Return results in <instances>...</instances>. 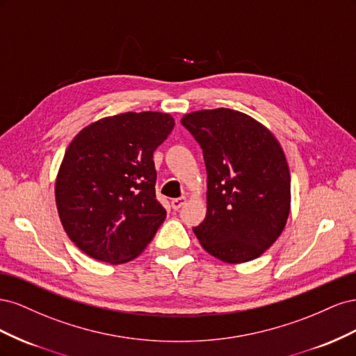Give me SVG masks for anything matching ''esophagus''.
<instances>
[{
    "instance_id": "1",
    "label": "esophagus",
    "mask_w": 356,
    "mask_h": 356,
    "mask_svg": "<svg viewBox=\"0 0 356 356\" xmlns=\"http://www.w3.org/2000/svg\"><path fill=\"white\" fill-rule=\"evenodd\" d=\"M186 202H187V197H186V196H181V197H178V199H172L170 204H172V208H174L175 211H178Z\"/></svg>"
}]
</instances>
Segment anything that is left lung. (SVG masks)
Listing matches in <instances>:
<instances>
[{
  "label": "left lung",
  "mask_w": 356,
  "mask_h": 356,
  "mask_svg": "<svg viewBox=\"0 0 356 356\" xmlns=\"http://www.w3.org/2000/svg\"><path fill=\"white\" fill-rule=\"evenodd\" d=\"M203 149L207 217L193 229L203 250L239 264L255 260L285 229L291 175L276 136L251 115L230 108L181 118Z\"/></svg>",
  "instance_id": "1"
}]
</instances>
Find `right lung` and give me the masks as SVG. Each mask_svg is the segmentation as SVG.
<instances>
[{
	"label": "right lung",
	"mask_w": 356,
	"mask_h": 356,
	"mask_svg": "<svg viewBox=\"0 0 356 356\" xmlns=\"http://www.w3.org/2000/svg\"><path fill=\"white\" fill-rule=\"evenodd\" d=\"M175 126L168 113L99 118L74 136L55 184L68 238L95 260L132 261L152 242L166 211L156 199L154 149Z\"/></svg>",
	"instance_id": "right-lung-1"
}]
</instances>
